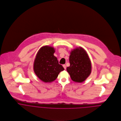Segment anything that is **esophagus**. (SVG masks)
Listing matches in <instances>:
<instances>
[{"label": "esophagus", "instance_id": "esophagus-1", "mask_svg": "<svg viewBox=\"0 0 121 121\" xmlns=\"http://www.w3.org/2000/svg\"><path fill=\"white\" fill-rule=\"evenodd\" d=\"M63 67L64 69L66 70V66L65 65H63Z\"/></svg>", "mask_w": 121, "mask_h": 121}]
</instances>
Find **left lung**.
<instances>
[{
  "label": "left lung",
  "instance_id": "8db88e82",
  "mask_svg": "<svg viewBox=\"0 0 121 121\" xmlns=\"http://www.w3.org/2000/svg\"><path fill=\"white\" fill-rule=\"evenodd\" d=\"M70 66L67 70L71 79L77 82H82L90 75L91 63L85 50L82 48L72 50L69 56Z\"/></svg>",
  "mask_w": 121,
  "mask_h": 121
}]
</instances>
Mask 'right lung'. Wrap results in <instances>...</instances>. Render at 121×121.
<instances>
[{"instance_id":"add662e5","label":"right lung","mask_w":121,"mask_h":121,"mask_svg":"<svg viewBox=\"0 0 121 121\" xmlns=\"http://www.w3.org/2000/svg\"><path fill=\"white\" fill-rule=\"evenodd\" d=\"M54 48L49 46L42 47L38 52L35 59L34 69L39 79L45 82L54 81L60 72L64 69L59 64L57 58L54 56Z\"/></svg>"}]
</instances>
